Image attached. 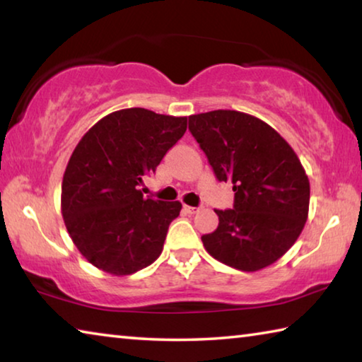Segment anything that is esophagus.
Wrapping results in <instances>:
<instances>
[{"label": "esophagus", "mask_w": 362, "mask_h": 362, "mask_svg": "<svg viewBox=\"0 0 362 362\" xmlns=\"http://www.w3.org/2000/svg\"><path fill=\"white\" fill-rule=\"evenodd\" d=\"M183 211H185V212H188V214H196V212H198L199 211V207H193V206H183Z\"/></svg>", "instance_id": "34e87169"}]
</instances>
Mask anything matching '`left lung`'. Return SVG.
I'll list each match as a JSON object with an SVG mask.
<instances>
[{
  "label": "left lung",
  "mask_w": 362,
  "mask_h": 362,
  "mask_svg": "<svg viewBox=\"0 0 362 362\" xmlns=\"http://www.w3.org/2000/svg\"><path fill=\"white\" fill-rule=\"evenodd\" d=\"M188 129L218 182H231L233 209L201 240L214 259L257 272L281 259L302 233L310 182L291 145L262 119L235 110L188 116Z\"/></svg>",
  "instance_id": "obj_1"
}]
</instances>
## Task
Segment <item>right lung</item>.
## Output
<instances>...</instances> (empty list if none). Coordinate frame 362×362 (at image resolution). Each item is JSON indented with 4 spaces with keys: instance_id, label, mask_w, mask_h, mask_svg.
<instances>
[{
    "instance_id": "add662e5",
    "label": "right lung",
    "mask_w": 362,
    "mask_h": 362,
    "mask_svg": "<svg viewBox=\"0 0 362 362\" xmlns=\"http://www.w3.org/2000/svg\"><path fill=\"white\" fill-rule=\"evenodd\" d=\"M185 131V116L126 108L79 140L64 174L62 216L71 241L94 267L124 276L161 254L182 204L145 198L139 187Z\"/></svg>"
}]
</instances>
